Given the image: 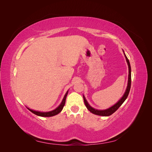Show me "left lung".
<instances>
[{
  "instance_id": "obj_1",
  "label": "left lung",
  "mask_w": 152,
  "mask_h": 152,
  "mask_svg": "<svg viewBox=\"0 0 152 152\" xmlns=\"http://www.w3.org/2000/svg\"><path fill=\"white\" fill-rule=\"evenodd\" d=\"M124 55H125V57H126V61H127V63L128 64V66H129L128 84H127V89H126V91L125 92V93H124V96H122V98L120 100H119V102H118V103H117L115 104H114L113 107H110V108L107 109V110H96V109H94L93 108H92L91 106L88 104V103H87V102L86 101L85 97L83 96L84 102L86 107H87V108L88 109L91 113H93V114L98 115H100V116H110V115H111L113 114L115 112L117 111V109L121 107V106L122 105V104L124 102H125V100L127 98V96L129 95V93L130 89H131V65H130L129 61V59L127 58L125 53H124Z\"/></svg>"
}]
</instances>
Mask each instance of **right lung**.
<instances>
[{
  "label": "right lung",
  "instance_id": "add662e5",
  "mask_svg": "<svg viewBox=\"0 0 152 152\" xmlns=\"http://www.w3.org/2000/svg\"><path fill=\"white\" fill-rule=\"evenodd\" d=\"M68 91L66 92V93L65 94V96H64L63 98V99L61 103L60 104V105L59 106V107L56 108L55 110H53V111H50V112H37V111H34V110H30L29 108H28L30 111L31 112H32L33 113L37 115L38 116H40V117H52V116H54L58 114L59 113H60L61 112V110H63V107L65 106V101H66V98L67 96V94H68Z\"/></svg>",
  "mask_w": 152,
  "mask_h": 152
}]
</instances>
